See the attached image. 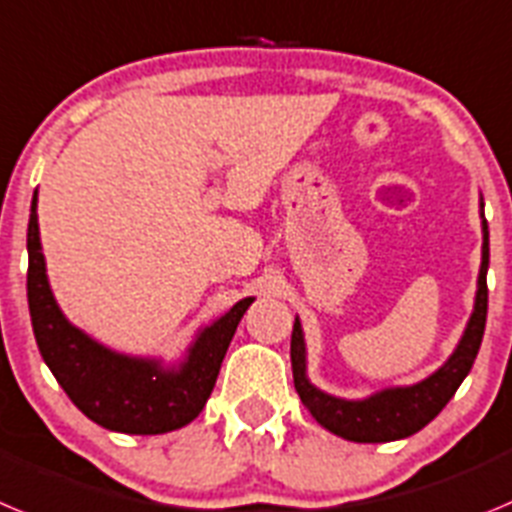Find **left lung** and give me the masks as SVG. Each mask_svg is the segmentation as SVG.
<instances>
[{
  "mask_svg": "<svg viewBox=\"0 0 512 512\" xmlns=\"http://www.w3.org/2000/svg\"><path fill=\"white\" fill-rule=\"evenodd\" d=\"M482 267L480 280H477V301H474V313L469 319L467 331L457 352L451 354L441 370L426 377L411 388H393L382 390L367 400H342L321 393L308 382L306 377V347H303L301 324H293V336H290V365H293V382L301 395L303 405L308 408L316 421L347 441H359V444H380V441L405 439V436L421 431L426 423L434 421L444 405L454 398L457 388L464 377L469 375L474 365V357L480 352L482 334H485L487 321V265H490V232L487 222H482Z\"/></svg>",
  "mask_w": 512,
  "mask_h": 512,
  "instance_id": "left-lung-1",
  "label": "left lung"
}]
</instances>
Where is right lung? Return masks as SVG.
<instances>
[{
  "label": "right lung",
  "mask_w": 512,
  "mask_h": 512,
  "mask_svg": "<svg viewBox=\"0 0 512 512\" xmlns=\"http://www.w3.org/2000/svg\"><path fill=\"white\" fill-rule=\"evenodd\" d=\"M35 206L38 199H32L27 224V303L35 342L55 380L78 411L109 431L165 434L191 423L214 390L224 354L252 298L234 303L222 319L201 331L181 370L165 372L155 362L109 352L68 324L55 306L40 252Z\"/></svg>",
  "instance_id": "1"
}]
</instances>
